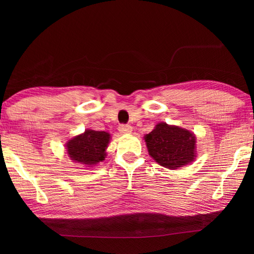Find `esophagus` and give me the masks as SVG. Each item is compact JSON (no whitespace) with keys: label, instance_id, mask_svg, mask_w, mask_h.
I'll list each match as a JSON object with an SVG mask.
<instances>
[{"label":"esophagus","instance_id":"34e87169","mask_svg":"<svg viewBox=\"0 0 254 254\" xmlns=\"http://www.w3.org/2000/svg\"><path fill=\"white\" fill-rule=\"evenodd\" d=\"M119 131H120L123 134L131 133L132 132V127L127 126V124H121V126L119 127Z\"/></svg>","mask_w":254,"mask_h":254}]
</instances>
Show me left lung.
I'll use <instances>...</instances> for the list:
<instances>
[{"mask_svg":"<svg viewBox=\"0 0 254 254\" xmlns=\"http://www.w3.org/2000/svg\"><path fill=\"white\" fill-rule=\"evenodd\" d=\"M149 155L160 166L177 169L194 158L195 137L191 132L178 127L159 123L145 136Z\"/></svg>","mask_w":254,"mask_h":254,"instance_id":"obj_1","label":"left lung"}]
</instances>
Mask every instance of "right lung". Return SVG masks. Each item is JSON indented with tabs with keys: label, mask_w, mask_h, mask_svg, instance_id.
<instances>
[{
	"label": "right lung",
	"mask_w": 254,
	"mask_h": 254,
	"mask_svg": "<svg viewBox=\"0 0 254 254\" xmlns=\"http://www.w3.org/2000/svg\"><path fill=\"white\" fill-rule=\"evenodd\" d=\"M110 134L104 131L86 130L82 135L67 143V153L73 160L84 165H96L105 159Z\"/></svg>",
	"instance_id": "right-lung-1"
}]
</instances>
